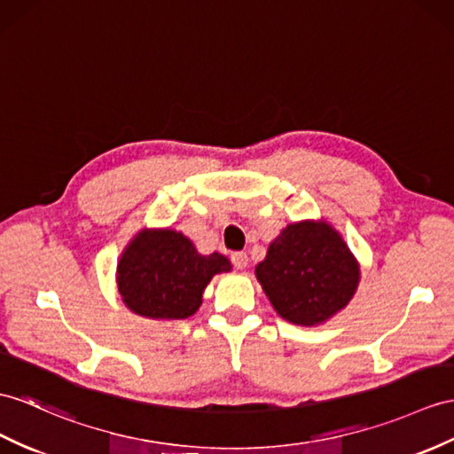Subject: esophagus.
Wrapping results in <instances>:
<instances>
[{
  "label": "esophagus",
  "instance_id": "obj_1",
  "mask_svg": "<svg viewBox=\"0 0 454 454\" xmlns=\"http://www.w3.org/2000/svg\"><path fill=\"white\" fill-rule=\"evenodd\" d=\"M231 262H233V265L237 270H245L248 265V256L247 252H233L231 254Z\"/></svg>",
  "mask_w": 454,
  "mask_h": 454
}]
</instances>
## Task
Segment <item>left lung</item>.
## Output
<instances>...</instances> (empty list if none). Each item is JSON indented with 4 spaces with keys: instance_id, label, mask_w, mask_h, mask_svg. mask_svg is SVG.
Instances as JSON below:
<instances>
[{
    "instance_id": "left-lung-1",
    "label": "left lung",
    "mask_w": 454,
    "mask_h": 454,
    "mask_svg": "<svg viewBox=\"0 0 454 454\" xmlns=\"http://www.w3.org/2000/svg\"><path fill=\"white\" fill-rule=\"evenodd\" d=\"M273 310L289 324L316 327L345 310L360 283V263L325 219L286 225L256 265Z\"/></svg>"
}]
</instances>
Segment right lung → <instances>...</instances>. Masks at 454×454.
I'll return each mask as SVG.
<instances>
[{
	"instance_id": "1",
	"label": "right lung",
	"mask_w": 454,
	"mask_h": 454,
	"mask_svg": "<svg viewBox=\"0 0 454 454\" xmlns=\"http://www.w3.org/2000/svg\"><path fill=\"white\" fill-rule=\"evenodd\" d=\"M231 270L233 265L223 254L204 256L181 231L142 227L121 252L115 283L130 312L173 322L196 314L214 275Z\"/></svg>"
}]
</instances>
